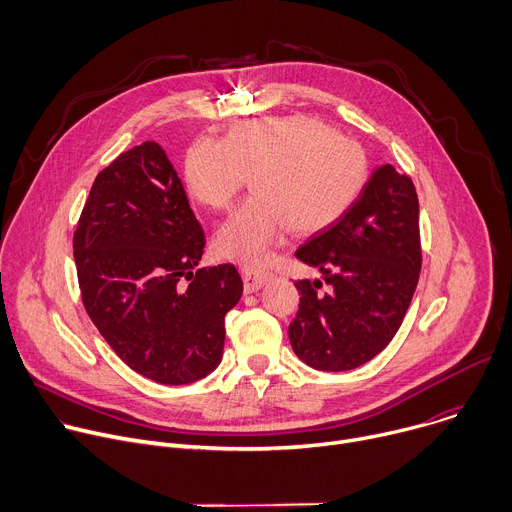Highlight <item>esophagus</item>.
<instances>
[{
	"label": "esophagus",
	"instance_id": "34e87169",
	"mask_svg": "<svg viewBox=\"0 0 512 512\" xmlns=\"http://www.w3.org/2000/svg\"><path fill=\"white\" fill-rule=\"evenodd\" d=\"M271 277H273V273L267 271V269H257V267H251V265L243 267V281H245L247 294H253V291L261 289Z\"/></svg>",
	"mask_w": 512,
	"mask_h": 512
}]
</instances>
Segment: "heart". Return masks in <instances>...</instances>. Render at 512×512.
<instances>
[{
    "label": "heart",
    "instance_id": "obj_1",
    "mask_svg": "<svg viewBox=\"0 0 512 512\" xmlns=\"http://www.w3.org/2000/svg\"><path fill=\"white\" fill-rule=\"evenodd\" d=\"M253 196L216 233L221 255L261 265L294 229L316 235L356 204L369 180V156L352 137L310 115L239 123L225 139L202 137L184 160L190 196L227 210L247 184Z\"/></svg>",
    "mask_w": 512,
    "mask_h": 512
}]
</instances>
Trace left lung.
Returning <instances> with one entry per match:
<instances>
[{
    "mask_svg": "<svg viewBox=\"0 0 512 512\" xmlns=\"http://www.w3.org/2000/svg\"><path fill=\"white\" fill-rule=\"evenodd\" d=\"M296 257L324 273L298 279L300 310L289 342L318 371H350L397 334L421 269L419 202L413 180L381 166L356 204L312 235Z\"/></svg>",
    "mask_w": 512,
    "mask_h": 512,
    "instance_id": "left-lung-1",
    "label": "left lung"
}]
</instances>
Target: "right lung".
<instances>
[{
  "instance_id": "add662e5",
  "label": "right lung",
  "mask_w": 512,
  "mask_h": 512,
  "mask_svg": "<svg viewBox=\"0 0 512 512\" xmlns=\"http://www.w3.org/2000/svg\"><path fill=\"white\" fill-rule=\"evenodd\" d=\"M204 231L156 141L93 182L72 237L83 306L135 373L188 385L223 358L225 316L243 294L235 265L196 269Z\"/></svg>"
}]
</instances>
